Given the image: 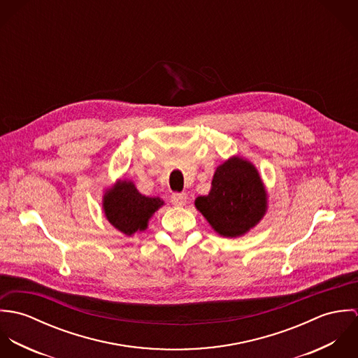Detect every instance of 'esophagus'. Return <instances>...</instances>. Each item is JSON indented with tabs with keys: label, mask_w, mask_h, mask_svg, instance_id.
<instances>
[{
	"label": "esophagus",
	"mask_w": 358,
	"mask_h": 358,
	"mask_svg": "<svg viewBox=\"0 0 358 358\" xmlns=\"http://www.w3.org/2000/svg\"><path fill=\"white\" fill-rule=\"evenodd\" d=\"M171 201L176 206H183L187 203V196H186V193H175V194H172Z\"/></svg>",
	"instance_id": "esophagus-1"
}]
</instances>
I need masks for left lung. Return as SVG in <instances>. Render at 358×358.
Here are the masks:
<instances>
[{
    "label": "left lung",
    "instance_id": "left-lung-1",
    "mask_svg": "<svg viewBox=\"0 0 358 358\" xmlns=\"http://www.w3.org/2000/svg\"><path fill=\"white\" fill-rule=\"evenodd\" d=\"M196 208L223 237H240L260 222L267 210V193L252 162L236 155L219 165L208 196Z\"/></svg>",
    "mask_w": 358,
    "mask_h": 358
}]
</instances>
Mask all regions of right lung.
I'll return each mask as SVG.
<instances>
[{"mask_svg": "<svg viewBox=\"0 0 358 358\" xmlns=\"http://www.w3.org/2000/svg\"><path fill=\"white\" fill-rule=\"evenodd\" d=\"M164 205L158 197H146L129 180H118L103 196V210L107 220L125 236L148 229L149 219Z\"/></svg>", "mask_w": 358, "mask_h": 358, "instance_id": "obj_1", "label": "right lung"}]
</instances>
